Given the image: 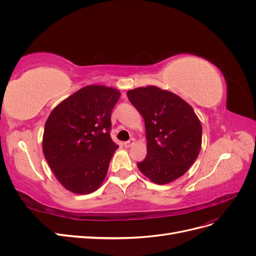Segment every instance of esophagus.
<instances>
[{
    "label": "esophagus",
    "mask_w": 256,
    "mask_h": 256,
    "mask_svg": "<svg viewBox=\"0 0 256 256\" xmlns=\"http://www.w3.org/2000/svg\"><path fill=\"white\" fill-rule=\"evenodd\" d=\"M134 142H136L134 138H130L129 141H127V142H124V146H125L126 148H129V147H131V146H132V145L134 144Z\"/></svg>",
    "instance_id": "esophagus-1"
}]
</instances>
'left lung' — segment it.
I'll list each match as a JSON object with an SVG mask.
<instances>
[{"mask_svg":"<svg viewBox=\"0 0 256 256\" xmlns=\"http://www.w3.org/2000/svg\"><path fill=\"white\" fill-rule=\"evenodd\" d=\"M145 122L146 158L140 171L158 184L182 176L196 160L202 146V125L192 106L172 92L157 86L127 92Z\"/></svg>","mask_w":256,"mask_h":256,"instance_id":"obj_1","label":"left lung"}]
</instances>
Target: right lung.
<instances>
[{"label": "right lung", "mask_w": 256, "mask_h": 256, "mask_svg": "<svg viewBox=\"0 0 256 256\" xmlns=\"http://www.w3.org/2000/svg\"><path fill=\"white\" fill-rule=\"evenodd\" d=\"M120 90L88 85L58 104L46 122L42 152L56 180L78 194L96 191L118 145L110 136Z\"/></svg>", "instance_id": "1"}]
</instances>
